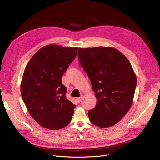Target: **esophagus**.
<instances>
[{
    "mask_svg": "<svg viewBox=\"0 0 160 160\" xmlns=\"http://www.w3.org/2000/svg\"><path fill=\"white\" fill-rule=\"evenodd\" d=\"M82 96H80V97H78V98H77V102H80L82 101Z\"/></svg>",
    "mask_w": 160,
    "mask_h": 160,
    "instance_id": "esophagus-1",
    "label": "esophagus"
}]
</instances>
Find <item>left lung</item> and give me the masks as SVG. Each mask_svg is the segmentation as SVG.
Wrapping results in <instances>:
<instances>
[{
    "mask_svg": "<svg viewBox=\"0 0 160 160\" xmlns=\"http://www.w3.org/2000/svg\"><path fill=\"white\" fill-rule=\"evenodd\" d=\"M78 56L97 97L89 119L97 127H110L132 104L137 84L132 67L127 57L112 47L79 48Z\"/></svg>",
    "mask_w": 160,
    "mask_h": 160,
    "instance_id": "8db88e82",
    "label": "left lung"
}]
</instances>
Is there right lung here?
Segmentation results:
<instances>
[{"label": "right lung", "instance_id": "add662e5", "mask_svg": "<svg viewBox=\"0 0 160 160\" xmlns=\"http://www.w3.org/2000/svg\"><path fill=\"white\" fill-rule=\"evenodd\" d=\"M78 48L56 45L43 47L32 56L21 84L23 101L39 125L61 129L71 122L75 105L66 98L62 77L77 54Z\"/></svg>", "mask_w": 160, "mask_h": 160}]
</instances>
